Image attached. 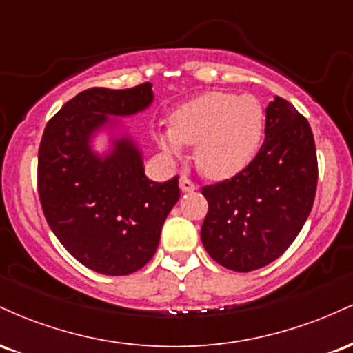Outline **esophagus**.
I'll return each instance as SVG.
<instances>
[{
    "instance_id": "1",
    "label": "esophagus",
    "mask_w": 353,
    "mask_h": 353,
    "mask_svg": "<svg viewBox=\"0 0 353 353\" xmlns=\"http://www.w3.org/2000/svg\"><path fill=\"white\" fill-rule=\"evenodd\" d=\"M179 188H181L182 192H192V190L197 189V184H196V182L190 181L189 177L181 176V179H179Z\"/></svg>"
}]
</instances>
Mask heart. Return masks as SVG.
Masks as SVG:
<instances>
[{
  "mask_svg": "<svg viewBox=\"0 0 353 353\" xmlns=\"http://www.w3.org/2000/svg\"><path fill=\"white\" fill-rule=\"evenodd\" d=\"M265 136V109L252 94L209 91L171 114V128L156 131L168 154L194 144V159L210 179L236 176L255 159Z\"/></svg>",
  "mask_w": 353,
  "mask_h": 353,
  "instance_id": "heart-1",
  "label": "heart"
}]
</instances>
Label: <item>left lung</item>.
<instances>
[{"instance_id":"8db88e82","label":"left lung","mask_w":353,"mask_h":353,"mask_svg":"<svg viewBox=\"0 0 353 353\" xmlns=\"http://www.w3.org/2000/svg\"><path fill=\"white\" fill-rule=\"evenodd\" d=\"M317 177L309 123L275 96L265 109V141L255 159L230 179L202 188L209 210L201 239L208 254L236 272L274 262L305 224Z\"/></svg>"}]
</instances>
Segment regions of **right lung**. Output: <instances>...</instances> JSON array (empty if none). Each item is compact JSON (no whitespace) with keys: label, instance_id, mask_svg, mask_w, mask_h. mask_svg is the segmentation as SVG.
Instances as JSON below:
<instances>
[{"label":"right lung","instance_id":"add662e5","mask_svg":"<svg viewBox=\"0 0 353 353\" xmlns=\"http://www.w3.org/2000/svg\"><path fill=\"white\" fill-rule=\"evenodd\" d=\"M152 101L151 83L91 88L68 101L44 128L38 152L44 217L64 249L94 272L128 275L148 264L179 201V177L148 179L131 136H112L103 156L91 145L101 129L114 131L116 117L134 116Z\"/></svg>","mask_w":353,"mask_h":353}]
</instances>
